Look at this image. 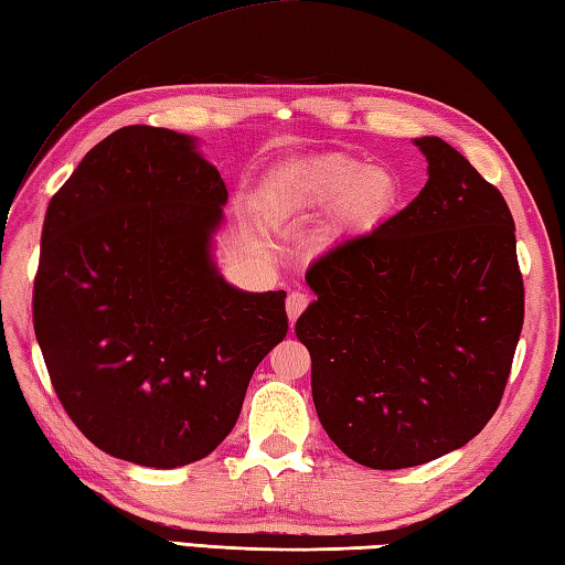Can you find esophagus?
Wrapping results in <instances>:
<instances>
[{
  "label": "esophagus",
  "instance_id": "34e87169",
  "mask_svg": "<svg viewBox=\"0 0 565 565\" xmlns=\"http://www.w3.org/2000/svg\"><path fill=\"white\" fill-rule=\"evenodd\" d=\"M306 306H308V296L303 291H291L289 298H286V313H289L291 326L296 323L298 316L306 311Z\"/></svg>",
  "mask_w": 565,
  "mask_h": 565
}]
</instances>
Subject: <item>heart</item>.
<instances>
[{
	"instance_id": "heart-1",
	"label": "heart",
	"mask_w": 565,
	"mask_h": 565,
	"mask_svg": "<svg viewBox=\"0 0 565 565\" xmlns=\"http://www.w3.org/2000/svg\"><path fill=\"white\" fill-rule=\"evenodd\" d=\"M402 195V175L392 166L330 153L271 175L259 205L274 223H296L333 205L328 235L345 237L382 227L399 210Z\"/></svg>"
}]
</instances>
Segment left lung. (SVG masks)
I'll return each instance as SVG.
<instances>
[{
    "mask_svg": "<svg viewBox=\"0 0 565 565\" xmlns=\"http://www.w3.org/2000/svg\"><path fill=\"white\" fill-rule=\"evenodd\" d=\"M428 181L377 230L306 271L296 320L330 440L360 466H424L490 422L524 326L514 220L502 193L438 137Z\"/></svg>",
    "mask_w": 565,
    "mask_h": 565,
    "instance_id": "1",
    "label": "left lung"
}]
</instances>
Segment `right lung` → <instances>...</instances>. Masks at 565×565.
<instances>
[{"mask_svg": "<svg viewBox=\"0 0 565 565\" xmlns=\"http://www.w3.org/2000/svg\"><path fill=\"white\" fill-rule=\"evenodd\" d=\"M225 201L191 137L147 125L99 141L51 198L33 330L65 414L109 456H210L289 333L284 291L232 289L210 259Z\"/></svg>", "mask_w": 565, "mask_h": 565, "instance_id": "add662e5", "label": "right lung"}]
</instances>
